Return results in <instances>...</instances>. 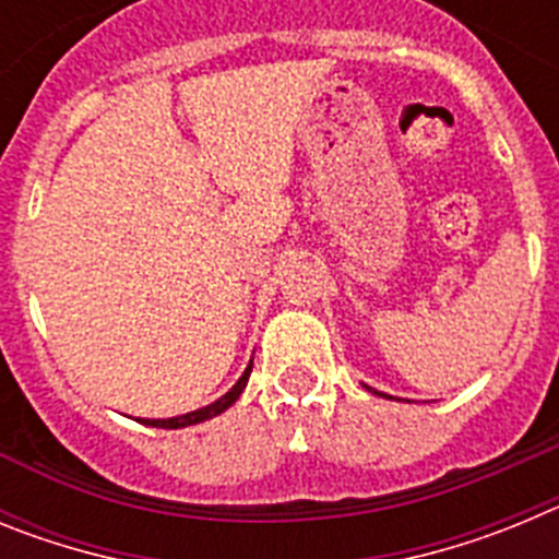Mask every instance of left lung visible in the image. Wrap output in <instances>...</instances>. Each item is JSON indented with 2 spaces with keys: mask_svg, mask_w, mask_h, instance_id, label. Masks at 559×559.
Returning a JSON list of instances; mask_svg holds the SVG:
<instances>
[{
  "mask_svg": "<svg viewBox=\"0 0 559 559\" xmlns=\"http://www.w3.org/2000/svg\"><path fill=\"white\" fill-rule=\"evenodd\" d=\"M369 389V386H367ZM369 392H374V389H369ZM374 394H380V392H374ZM383 397H389V394H383ZM389 400H394V397H389Z\"/></svg>",
  "mask_w": 559,
  "mask_h": 559,
  "instance_id": "obj_1",
  "label": "left lung"
}]
</instances>
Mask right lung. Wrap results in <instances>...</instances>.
<instances>
[{
	"instance_id": "1",
	"label": "right lung",
	"mask_w": 559,
	"mask_h": 559,
	"mask_svg": "<svg viewBox=\"0 0 559 559\" xmlns=\"http://www.w3.org/2000/svg\"><path fill=\"white\" fill-rule=\"evenodd\" d=\"M249 374H251V360H249V367H246V372L237 378L235 386L229 389V392L224 394V397H218L215 403H210V406L204 408H195V412L190 414H179V417H167V419H145L140 417L136 423H142V426H151V428H187V426H199V423H206V419L212 417H218V414H224L226 408L235 403L240 394H243L246 383H249Z\"/></svg>"
}]
</instances>
